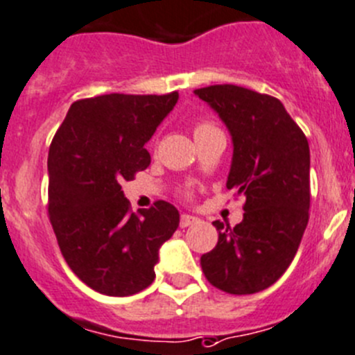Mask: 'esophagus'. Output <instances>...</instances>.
I'll use <instances>...</instances> for the list:
<instances>
[{
    "mask_svg": "<svg viewBox=\"0 0 355 355\" xmlns=\"http://www.w3.org/2000/svg\"><path fill=\"white\" fill-rule=\"evenodd\" d=\"M198 216H192V215H182L180 216V227L182 229H185V227H191L194 225L196 222H198Z\"/></svg>",
    "mask_w": 355,
    "mask_h": 355,
    "instance_id": "34e87169",
    "label": "esophagus"
}]
</instances>
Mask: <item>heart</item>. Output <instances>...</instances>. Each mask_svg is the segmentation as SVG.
Listing matches in <instances>:
<instances>
[{
  "mask_svg": "<svg viewBox=\"0 0 355 355\" xmlns=\"http://www.w3.org/2000/svg\"><path fill=\"white\" fill-rule=\"evenodd\" d=\"M211 130H216L215 125H211V123L206 121V119H201V121L196 123V126H194V135H201V133L211 132ZM184 196H185V198H191V196H192L191 189H185Z\"/></svg>",
  "mask_w": 355,
  "mask_h": 355,
  "instance_id": "obj_1",
  "label": "heart"
}]
</instances>
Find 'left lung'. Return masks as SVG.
Here are the masks:
<instances>
[{
    "instance_id": "8db88e82",
    "label": "left lung",
    "mask_w": 355,
    "mask_h": 355,
    "mask_svg": "<svg viewBox=\"0 0 355 355\" xmlns=\"http://www.w3.org/2000/svg\"><path fill=\"white\" fill-rule=\"evenodd\" d=\"M232 135L227 189L244 196L243 222H213L218 243L201 257L206 279L230 295L272 286L290 267L309 223L311 150L305 133L270 95L237 85L194 92Z\"/></svg>"
}]
</instances>
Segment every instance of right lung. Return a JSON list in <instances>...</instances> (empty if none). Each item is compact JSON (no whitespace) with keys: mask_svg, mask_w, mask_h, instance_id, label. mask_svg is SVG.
Here are the masks:
<instances>
[{"mask_svg":"<svg viewBox=\"0 0 355 355\" xmlns=\"http://www.w3.org/2000/svg\"><path fill=\"white\" fill-rule=\"evenodd\" d=\"M166 95L76 101L48 150V218L62 257L92 290L130 297L153 284L157 253L180 215L166 201L132 211L121 191L150 164L147 140L175 107Z\"/></svg>","mask_w":355,"mask_h":355,"instance_id":"obj_1","label":"right lung"}]
</instances>
